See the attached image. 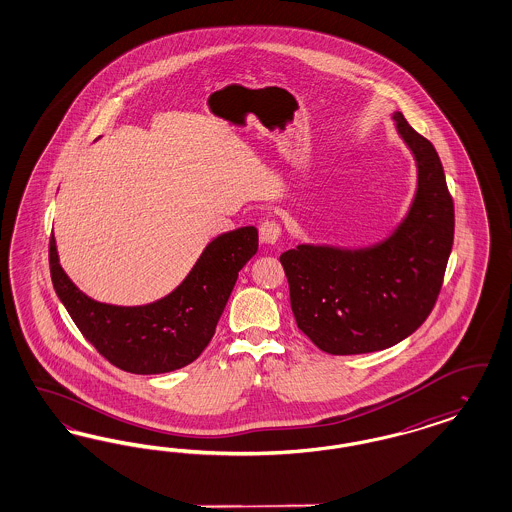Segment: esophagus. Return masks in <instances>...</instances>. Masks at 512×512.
Here are the masks:
<instances>
[{
	"label": "esophagus",
	"instance_id": "1",
	"mask_svg": "<svg viewBox=\"0 0 512 512\" xmlns=\"http://www.w3.org/2000/svg\"><path fill=\"white\" fill-rule=\"evenodd\" d=\"M282 234V227L276 221H265L259 229V238L263 244H276L280 240Z\"/></svg>",
	"mask_w": 512,
	"mask_h": 512
}]
</instances>
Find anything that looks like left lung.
<instances>
[{
  "label": "left lung",
  "mask_w": 512,
  "mask_h": 512,
  "mask_svg": "<svg viewBox=\"0 0 512 512\" xmlns=\"http://www.w3.org/2000/svg\"><path fill=\"white\" fill-rule=\"evenodd\" d=\"M416 164L408 210L369 246L299 244L282 253L300 331L333 355L380 352L412 335L441 291L454 242V202L431 141L391 113Z\"/></svg>",
  "instance_id": "obj_1"
}]
</instances>
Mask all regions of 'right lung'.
<instances>
[{"label": "right lung", "instance_id": "1", "mask_svg": "<svg viewBox=\"0 0 512 512\" xmlns=\"http://www.w3.org/2000/svg\"><path fill=\"white\" fill-rule=\"evenodd\" d=\"M257 249L255 227L219 234L172 293L140 306L107 304L83 293L60 265L54 236L49 263L58 299L109 363L132 374H162L187 367L204 352L238 272Z\"/></svg>", "mask_w": 512, "mask_h": 512}]
</instances>
